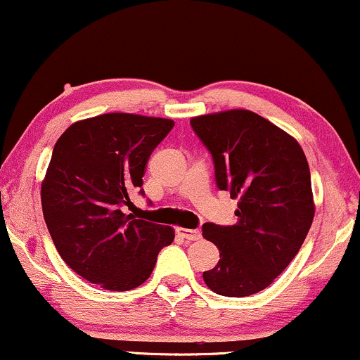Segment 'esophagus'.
Listing matches in <instances>:
<instances>
[{"label":"esophagus","mask_w":360,"mask_h":360,"mask_svg":"<svg viewBox=\"0 0 360 360\" xmlns=\"http://www.w3.org/2000/svg\"><path fill=\"white\" fill-rule=\"evenodd\" d=\"M176 232L184 238H187V240H200L202 238V233L195 229H179Z\"/></svg>","instance_id":"esophagus-1"}]
</instances>
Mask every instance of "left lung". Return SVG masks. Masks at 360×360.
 <instances>
[{
	"label": "left lung",
	"mask_w": 360,
	"mask_h": 360,
	"mask_svg": "<svg viewBox=\"0 0 360 360\" xmlns=\"http://www.w3.org/2000/svg\"><path fill=\"white\" fill-rule=\"evenodd\" d=\"M212 155L220 190L238 198L237 224H203L220 260L203 272L208 288L247 297L267 288L300 250L314 220L310 170L288 133L248 110L190 120Z\"/></svg>",
	"instance_id": "1"
}]
</instances>
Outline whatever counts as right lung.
<instances>
[{
  "label": "right lung",
  "mask_w": 360,
  "mask_h": 360,
  "mask_svg": "<svg viewBox=\"0 0 360 360\" xmlns=\"http://www.w3.org/2000/svg\"><path fill=\"white\" fill-rule=\"evenodd\" d=\"M173 120L105 113L73 123L56 141L41 184V207L58 254L106 290H131L150 277L172 227L125 214L143 195L145 167Z\"/></svg>",
  "instance_id": "obj_1"
}]
</instances>
